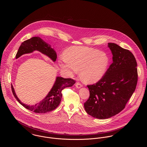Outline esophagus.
I'll list each match as a JSON object with an SVG mask.
<instances>
[{
  "instance_id": "1",
  "label": "esophagus",
  "mask_w": 147,
  "mask_h": 147,
  "mask_svg": "<svg viewBox=\"0 0 147 147\" xmlns=\"http://www.w3.org/2000/svg\"><path fill=\"white\" fill-rule=\"evenodd\" d=\"M76 88H77L79 89V88H82V87L83 86V85H82V84H80V83H77L76 84Z\"/></svg>"
}]
</instances>
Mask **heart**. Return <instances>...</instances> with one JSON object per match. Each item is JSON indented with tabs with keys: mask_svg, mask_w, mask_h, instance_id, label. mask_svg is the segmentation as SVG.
Masks as SVG:
<instances>
[{
	"mask_svg": "<svg viewBox=\"0 0 147 147\" xmlns=\"http://www.w3.org/2000/svg\"><path fill=\"white\" fill-rule=\"evenodd\" d=\"M110 58L105 52L87 47H72L67 49L59 62L60 67L70 74L81 70V76L87 83L100 81L107 70Z\"/></svg>",
	"mask_w": 147,
	"mask_h": 147,
	"instance_id": "b5f03b06",
	"label": "heart"
}]
</instances>
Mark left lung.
Segmentation results:
<instances>
[{"instance_id":"1","label":"left lung","mask_w":147,"mask_h":147,"mask_svg":"<svg viewBox=\"0 0 147 147\" xmlns=\"http://www.w3.org/2000/svg\"><path fill=\"white\" fill-rule=\"evenodd\" d=\"M112 64L97 83L88 85L89 99L84 103L89 115L98 119H109L121 112L135 91L137 64L133 54L114 43H109Z\"/></svg>"}]
</instances>
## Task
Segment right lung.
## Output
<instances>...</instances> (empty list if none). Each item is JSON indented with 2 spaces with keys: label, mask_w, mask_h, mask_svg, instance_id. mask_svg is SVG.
<instances>
[{
  "label": "right lung",
  "mask_w": 147,
  "mask_h": 147,
  "mask_svg": "<svg viewBox=\"0 0 147 147\" xmlns=\"http://www.w3.org/2000/svg\"><path fill=\"white\" fill-rule=\"evenodd\" d=\"M35 51H39L43 55L49 57L53 62H55L57 59L56 51L51 47L49 44L45 42L39 37H33L22 42L16 53V59L23 55L31 53ZM75 83V80L70 78L56 77V81L46 96L40 102L33 105H26L22 103L18 98L12 84L11 89L14 97L24 107L35 113H44L56 109L61 101L62 90L65 88L72 86Z\"/></svg>",
  "instance_id": "right-lung-1"
}]
</instances>
